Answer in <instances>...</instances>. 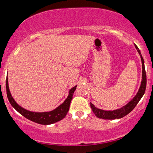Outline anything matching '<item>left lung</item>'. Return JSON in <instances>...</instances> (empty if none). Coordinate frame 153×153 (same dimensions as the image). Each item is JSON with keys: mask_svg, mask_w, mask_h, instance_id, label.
<instances>
[{"mask_svg": "<svg viewBox=\"0 0 153 153\" xmlns=\"http://www.w3.org/2000/svg\"><path fill=\"white\" fill-rule=\"evenodd\" d=\"M135 47L137 50L139 54H140V57L142 59V64H143V80H142L141 85H140V89H139L137 94L134 96V98L129 101L127 105L124 106L122 107L119 109L114 110V111H104L97 108L93 103H91V107L92 108V111H94L95 115L100 119H120L122 117H125L134 108V107L137 106L140 100L142 99L143 96L145 92V89H146L147 85V78H146V72L145 69V63H144V59L142 57V54L140 53V51L137 45H135Z\"/></svg>", "mask_w": 153, "mask_h": 153, "instance_id": "left-lung-1", "label": "left lung"}]
</instances>
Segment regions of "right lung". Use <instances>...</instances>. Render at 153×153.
<instances>
[{
	"instance_id": "add662e5",
	"label": "right lung",
	"mask_w": 153,
	"mask_h": 153,
	"mask_svg": "<svg viewBox=\"0 0 153 153\" xmlns=\"http://www.w3.org/2000/svg\"><path fill=\"white\" fill-rule=\"evenodd\" d=\"M77 85L71 88V90L69 92V96H68L64 103H62L60 106L57 107V108L53 111H51L49 112H42V113H38V112H31L29 111L24 109L19 106L16 101L13 100V97L10 95V93L8 88V78H6V94L7 97H8V101L11 106L15 108L19 113H20L22 116L26 117V119L32 121L36 123L40 124H53L59 121L62 120L63 118L65 117L67 113L69 111L70 105H71V100L73 99V95L74 94V91L76 89Z\"/></svg>"
}]
</instances>
